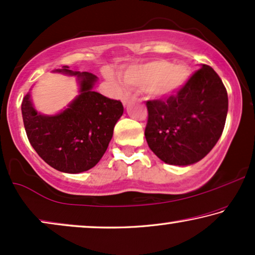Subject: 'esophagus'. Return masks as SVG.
<instances>
[{
  "label": "esophagus",
  "mask_w": 255,
  "mask_h": 255,
  "mask_svg": "<svg viewBox=\"0 0 255 255\" xmlns=\"http://www.w3.org/2000/svg\"><path fill=\"white\" fill-rule=\"evenodd\" d=\"M128 101H130V96L125 95V96L123 97V100H122V102H123L124 106H127V104L128 103Z\"/></svg>",
  "instance_id": "1"
}]
</instances>
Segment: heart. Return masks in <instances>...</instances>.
Instances as JSON below:
<instances>
[{
  "instance_id": "obj_1",
  "label": "heart",
  "mask_w": 255,
  "mask_h": 255,
  "mask_svg": "<svg viewBox=\"0 0 255 255\" xmlns=\"http://www.w3.org/2000/svg\"><path fill=\"white\" fill-rule=\"evenodd\" d=\"M190 71L184 65H170L166 60L149 61L144 65H134L123 73V80L128 86L147 89L152 96L168 97L182 89L188 82ZM108 78L115 82L110 73Z\"/></svg>"
}]
</instances>
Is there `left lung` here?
Masks as SVG:
<instances>
[{"label": "left lung", "instance_id": "1", "mask_svg": "<svg viewBox=\"0 0 255 255\" xmlns=\"http://www.w3.org/2000/svg\"><path fill=\"white\" fill-rule=\"evenodd\" d=\"M145 138L153 153L169 165L200 161L221 138L228 115V92L210 66L188 79L175 95L146 102Z\"/></svg>", "mask_w": 255, "mask_h": 255}]
</instances>
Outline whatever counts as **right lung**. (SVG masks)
<instances>
[{"mask_svg":"<svg viewBox=\"0 0 255 255\" xmlns=\"http://www.w3.org/2000/svg\"><path fill=\"white\" fill-rule=\"evenodd\" d=\"M55 72L75 75L80 95L62 113L44 116L34 110L27 94L22 102L24 128L31 146L51 167L64 173L86 172L106 153L123 104L94 92L97 76L92 73L73 72L67 66Z\"/></svg>","mask_w":255,"mask_h":255,"instance_id":"obj_1","label":"right lung"}]
</instances>
